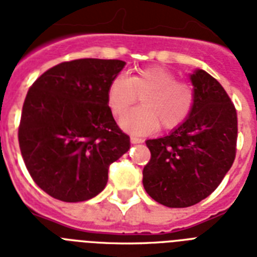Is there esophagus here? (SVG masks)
I'll use <instances>...</instances> for the list:
<instances>
[{
	"instance_id": "1",
	"label": "esophagus",
	"mask_w": 257,
	"mask_h": 257,
	"mask_svg": "<svg viewBox=\"0 0 257 257\" xmlns=\"http://www.w3.org/2000/svg\"><path fill=\"white\" fill-rule=\"evenodd\" d=\"M131 141H132L133 144H140V143H143V139H140V137L137 136H131Z\"/></svg>"
}]
</instances>
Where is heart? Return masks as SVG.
<instances>
[{"label":"heart","instance_id":"b5f03b06","mask_svg":"<svg viewBox=\"0 0 257 257\" xmlns=\"http://www.w3.org/2000/svg\"><path fill=\"white\" fill-rule=\"evenodd\" d=\"M140 96L143 105L121 118V126L132 133H149L161 124L175 129L187 120L195 106V89L161 66L143 68L126 77L118 74L108 86L106 100L112 113L124 114Z\"/></svg>","mask_w":257,"mask_h":257}]
</instances>
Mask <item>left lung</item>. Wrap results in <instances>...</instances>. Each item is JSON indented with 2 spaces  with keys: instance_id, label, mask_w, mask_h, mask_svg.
I'll return each instance as SVG.
<instances>
[{
  "instance_id": "obj_1",
  "label": "left lung",
  "mask_w": 257,
  "mask_h": 257,
  "mask_svg": "<svg viewBox=\"0 0 257 257\" xmlns=\"http://www.w3.org/2000/svg\"><path fill=\"white\" fill-rule=\"evenodd\" d=\"M195 106L171 135L147 141L151 160L143 171L147 193L169 208H185L211 195L233 164L237 113L216 78L199 69L191 76Z\"/></svg>"
}]
</instances>
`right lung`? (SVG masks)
I'll return each mask as SVG.
<instances>
[{
    "label": "right lung",
    "mask_w": 257,
    "mask_h": 257,
    "mask_svg": "<svg viewBox=\"0 0 257 257\" xmlns=\"http://www.w3.org/2000/svg\"><path fill=\"white\" fill-rule=\"evenodd\" d=\"M125 62L80 58L50 68L33 82L22 105L18 143L32 179L66 203L98 195L109 165L129 149L106 93Z\"/></svg>",
    "instance_id": "right-lung-1"
}]
</instances>
